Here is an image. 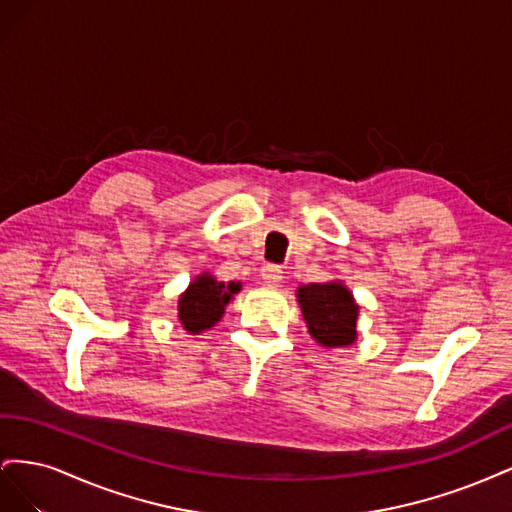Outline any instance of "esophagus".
Returning <instances> with one entry per match:
<instances>
[{"instance_id":"obj_1","label":"esophagus","mask_w":512,"mask_h":512,"mask_svg":"<svg viewBox=\"0 0 512 512\" xmlns=\"http://www.w3.org/2000/svg\"><path fill=\"white\" fill-rule=\"evenodd\" d=\"M260 277L267 286H277V284H282V280H284V271L277 265H267V267H262Z\"/></svg>"}]
</instances>
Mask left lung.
Here are the masks:
<instances>
[{"label": "left lung", "mask_w": 512, "mask_h": 512, "mask_svg": "<svg viewBox=\"0 0 512 512\" xmlns=\"http://www.w3.org/2000/svg\"><path fill=\"white\" fill-rule=\"evenodd\" d=\"M307 329L322 346H350L356 339V305L342 284H307L299 288Z\"/></svg>", "instance_id": "8db88e82"}]
</instances>
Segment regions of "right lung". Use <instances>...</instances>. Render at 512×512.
I'll use <instances>...</instances> for the list:
<instances>
[{"instance_id": "1", "label": "right lung", "mask_w": 512, "mask_h": 512, "mask_svg": "<svg viewBox=\"0 0 512 512\" xmlns=\"http://www.w3.org/2000/svg\"><path fill=\"white\" fill-rule=\"evenodd\" d=\"M239 290V284L215 282L211 275H200L179 299V320L190 333L211 329L224 314L226 303Z\"/></svg>"}]
</instances>
